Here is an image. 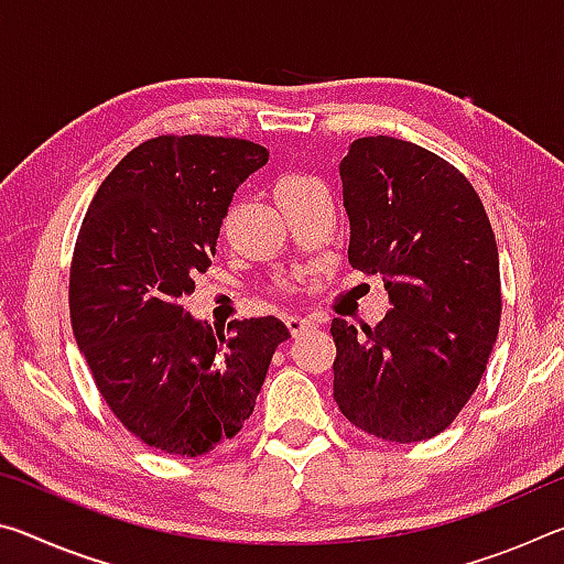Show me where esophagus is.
Wrapping results in <instances>:
<instances>
[{"label": "esophagus", "mask_w": 564, "mask_h": 564, "mask_svg": "<svg viewBox=\"0 0 564 564\" xmlns=\"http://www.w3.org/2000/svg\"><path fill=\"white\" fill-rule=\"evenodd\" d=\"M285 326H289L291 336H301L303 330H308L313 326V321L301 318V316H289V318H285Z\"/></svg>", "instance_id": "1"}]
</instances>
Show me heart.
<instances>
[{
    "label": "heart",
    "mask_w": 564,
    "mask_h": 564,
    "mask_svg": "<svg viewBox=\"0 0 564 564\" xmlns=\"http://www.w3.org/2000/svg\"><path fill=\"white\" fill-rule=\"evenodd\" d=\"M305 181H313V178H305V176H285L281 178L275 188H283V186H295V184H305Z\"/></svg>",
    "instance_id": "b5f03b06"
}]
</instances>
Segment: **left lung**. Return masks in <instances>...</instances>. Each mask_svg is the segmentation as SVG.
<instances>
[{"instance_id": "obj_1", "label": "left lung", "mask_w": 564, "mask_h": 564, "mask_svg": "<svg viewBox=\"0 0 564 564\" xmlns=\"http://www.w3.org/2000/svg\"><path fill=\"white\" fill-rule=\"evenodd\" d=\"M352 269L383 273L376 328L333 318V398L388 443L443 433L480 386L500 330L498 243L470 181L433 151L362 137L340 161Z\"/></svg>"}]
</instances>
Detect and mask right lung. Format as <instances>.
I'll list each match as a JSON object with an SVG mask.
<instances>
[{
	"mask_svg": "<svg viewBox=\"0 0 564 564\" xmlns=\"http://www.w3.org/2000/svg\"><path fill=\"white\" fill-rule=\"evenodd\" d=\"M269 161L246 139L166 133L131 149L91 198L69 271L72 330L119 423L161 453L198 457L238 435L271 358L279 318L188 316L234 191Z\"/></svg>",
	"mask_w": 564,
	"mask_h": 564,
	"instance_id": "obj_1",
	"label": "right lung"
}]
</instances>
